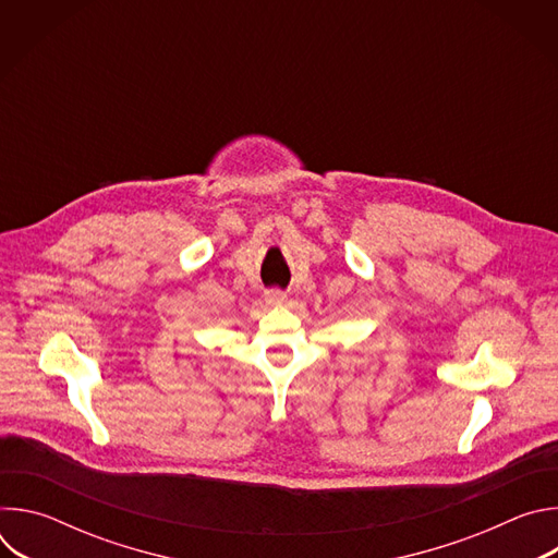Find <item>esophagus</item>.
<instances>
[{
    "mask_svg": "<svg viewBox=\"0 0 558 558\" xmlns=\"http://www.w3.org/2000/svg\"><path fill=\"white\" fill-rule=\"evenodd\" d=\"M265 300L274 306H280V304L287 302V293L280 291V289H269V291H265Z\"/></svg>",
    "mask_w": 558,
    "mask_h": 558,
    "instance_id": "esophagus-1",
    "label": "esophagus"
}]
</instances>
